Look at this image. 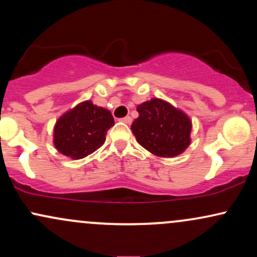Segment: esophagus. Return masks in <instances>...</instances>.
I'll use <instances>...</instances> for the list:
<instances>
[{
	"label": "esophagus",
	"mask_w": 257,
	"mask_h": 257,
	"mask_svg": "<svg viewBox=\"0 0 257 257\" xmlns=\"http://www.w3.org/2000/svg\"><path fill=\"white\" fill-rule=\"evenodd\" d=\"M120 122L126 123V124H131V123H132V117L126 116V117H124V118H120Z\"/></svg>",
	"instance_id": "esophagus-1"
}]
</instances>
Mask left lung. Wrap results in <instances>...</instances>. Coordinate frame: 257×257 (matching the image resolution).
<instances>
[{
  "label": "left lung",
  "mask_w": 257,
  "mask_h": 257,
  "mask_svg": "<svg viewBox=\"0 0 257 257\" xmlns=\"http://www.w3.org/2000/svg\"><path fill=\"white\" fill-rule=\"evenodd\" d=\"M139 117L131 126L137 141L152 155L172 158L191 144L192 120L184 111L158 98L138 105Z\"/></svg>",
  "instance_id": "1"
}]
</instances>
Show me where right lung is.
<instances>
[{
  "label": "right lung",
  "mask_w": 257,
  "mask_h": 257,
  "mask_svg": "<svg viewBox=\"0 0 257 257\" xmlns=\"http://www.w3.org/2000/svg\"><path fill=\"white\" fill-rule=\"evenodd\" d=\"M113 124L110 110L85 100L59 117L53 143L61 155L82 159L104 145L107 131Z\"/></svg>",
  "instance_id": "add662e5"
}]
</instances>
